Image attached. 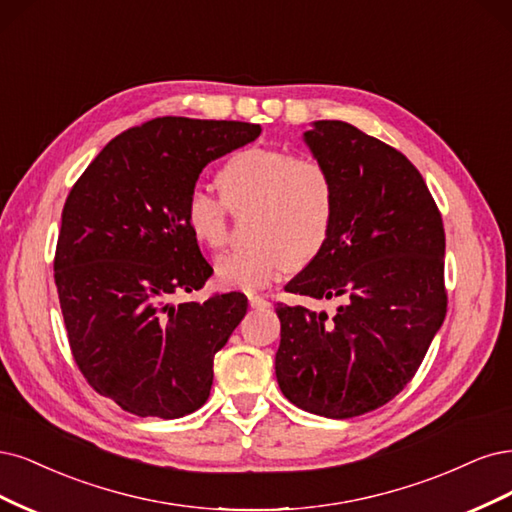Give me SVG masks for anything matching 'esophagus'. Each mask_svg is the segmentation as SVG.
<instances>
[{
    "label": "esophagus",
    "instance_id": "34e87169",
    "mask_svg": "<svg viewBox=\"0 0 512 512\" xmlns=\"http://www.w3.org/2000/svg\"><path fill=\"white\" fill-rule=\"evenodd\" d=\"M249 304H251V308H257V310L270 308V302L266 298H261V295H257V293H249Z\"/></svg>",
    "mask_w": 512,
    "mask_h": 512
}]
</instances>
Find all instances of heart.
Here are the masks:
<instances>
[{"label":"heart","mask_w":512,"mask_h":512,"mask_svg":"<svg viewBox=\"0 0 512 512\" xmlns=\"http://www.w3.org/2000/svg\"><path fill=\"white\" fill-rule=\"evenodd\" d=\"M219 185L225 203L202 187L189 191V232L208 249H219L227 236V204L232 210L253 208L249 240L255 242L214 261L219 285L255 291L321 253L334 225L336 189L319 161L280 148H244L227 159Z\"/></svg>","instance_id":"obj_1"}]
</instances>
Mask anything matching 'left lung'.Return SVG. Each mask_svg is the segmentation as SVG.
I'll use <instances>...</instances> for the list:
<instances>
[{
  "mask_svg": "<svg viewBox=\"0 0 512 512\" xmlns=\"http://www.w3.org/2000/svg\"><path fill=\"white\" fill-rule=\"evenodd\" d=\"M302 138L334 180L336 214L285 291L340 304L332 317L276 306V381L298 408L349 419L395 398L438 334L444 227L423 176L389 144L344 121H315Z\"/></svg>",
  "mask_w": 512,
  "mask_h": 512,
  "instance_id": "1",
  "label": "left lung"
}]
</instances>
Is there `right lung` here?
<instances>
[{"instance_id":"right-lung-1","label":"right lung","mask_w":512,"mask_h":512,"mask_svg":"<svg viewBox=\"0 0 512 512\" xmlns=\"http://www.w3.org/2000/svg\"><path fill=\"white\" fill-rule=\"evenodd\" d=\"M240 121L161 117L110 140L61 214L55 285L70 349L89 385L138 417L202 408L212 361L246 315L242 293L170 302L212 268L185 204L210 161L257 140Z\"/></svg>"}]
</instances>
